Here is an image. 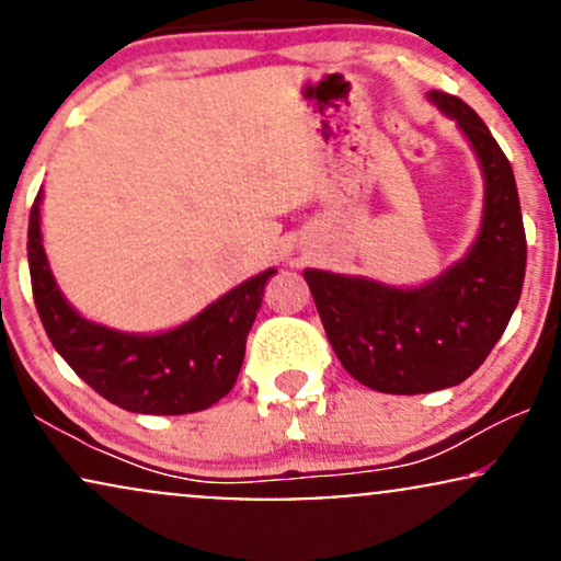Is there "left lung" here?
Instances as JSON below:
<instances>
[{
	"label": "left lung",
	"mask_w": 561,
	"mask_h": 561,
	"mask_svg": "<svg viewBox=\"0 0 561 561\" xmlns=\"http://www.w3.org/2000/svg\"><path fill=\"white\" fill-rule=\"evenodd\" d=\"M427 100L456 121L485 182L478 240L465 259L416 287L302 272L347 375L392 396L454 388L478 371L504 334L525 282L523 210L504 150L459 96L430 92Z\"/></svg>",
	"instance_id": "obj_1"
}]
</instances>
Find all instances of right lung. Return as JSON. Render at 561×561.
Returning <instances> with one entry per match:
<instances>
[{
  "instance_id": "right-lung-1",
  "label": "right lung",
  "mask_w": 561,
  "mask_h": 561,
  "mask_svg": "<svg viewBox=\"0 0 561 561\" xmlns=\"http://www.w3.org/2000/svg\"><path fill=\"white\" fill-rule=\"evenodd\" d=\"M42 197L28 218L31 287L44 330L70 369L134 414H192L221 401L240 375L248 332L276 268L250 276L173 330H113L83 319L57 287L42 242Z\"/></svg>"
}]
</instances>
